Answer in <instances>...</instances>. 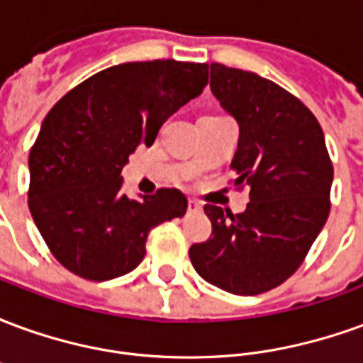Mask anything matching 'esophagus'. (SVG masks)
Segmentation results:
<instances>
[{"label":"esophagus","instance_id":"34e87169","mask_svg":"<svg viewBox=\"0 0 363 363\" xmlns=\"http://www.w3.org/2000/svg\"><path fill=\"white\" fill-rule=\"evenodd\" d=\"M200 210H202V206L198 204L196 200H189V212L190 213H198Z\"/></svg>","mask_w":363,"mask_h":363}]
</instances>
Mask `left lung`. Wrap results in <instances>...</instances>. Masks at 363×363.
<instances>
[{
    "label": "left lung",
    "instance_id": "left-lung-1",
    "mask_svg": "<svg viewBox=\"0 0 363 363\" xmlns=\"http://www.w3.org/2000/svg\"><path fill=\"white\" fill-rule=\"evenodd\" d=\"M210 77L216 99L239 122L233 184L249 186L251 202L243 213L206 204L212 237L189 255L206 281L259 296L303 264L330 212L333 161L319 120L296 95L218 62Z\"/></svg>",
    "mask_w": 363,
    "mask_h": 363
}]
</instances>
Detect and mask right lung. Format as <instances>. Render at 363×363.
<instances>
[{"mask_svg":"<svg viewBox=\"0 0 363 363\" xmlns=\"http://www.w3.org/2000/svg\"><path fill=\"white\" fill-rule=\"evenodd\" d=\"M206 85L208 64L128 62L91 75L52 106L28 155V208L62 267L91 281L124 276L145 257L151 229L186 213L177 189L128 198L120 171Z\"/></svg>","mask_w":363,"mask_h":363,"instance_id":"obj_1","label":"right lung"}]
</instances>
